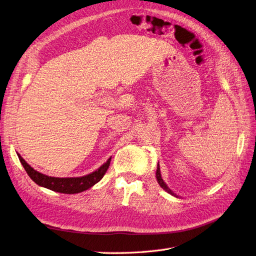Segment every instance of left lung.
<instances>
[{"instance_id":"1","label":"left lung","mask_w":256,"mask_h":256,"mask_svg":"<svg viewBox=\"0 0 256 256\" xmlns=\"http://www.w3.org/2000/svg\"><path fill=\"white\" fill-rule=\"evenodd\" d=\"M156 178H157V182H158V184H160V187H161L162 189H164L166 192H168V193H170V194H172V196H177L176 194H174V193L172 192V190H170V188L168 187L166 184L164 182V180H162V177H161V173H160V166H159V164H158V166H157Z\"/></svg>"}]
</instances>
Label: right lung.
<instances>
[{"label":"right lung","mask_w":256,"mask_h":256,"mask_svg":"<svg viewBox=\"0 0 256 256\" xmlns=\"http://www.w3.org/2000/svg\"><path fill=\"white\" fill-rule=\"evenodd\" d=\"M21 164L24 168L28 175L30 177L34 182H36L40 187L50 189L52 191L66 193V194H74V193H80L85 190L90 189L95 184H97L104 175L106 174V170L110 166L111 158L106 160L96 171L92 172L88 175L81 176V177H52L40 173L36 170L30 166L28 162L23 159L20 154L17 152Z\"/></svg>","instance_id":"obj_1"}]
</instances>
